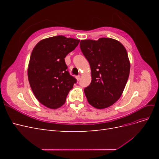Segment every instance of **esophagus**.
Instances as JSON below:
<instances>
[{"mask_svg": "<svg viewBox=\"0 0 159 159\" xmlns=\"http://www.w3.org/2000/svg\"><path fill=\"white\" fill-rule=\"evenodd\" d=\"M76 78H77V80H78V81L80 80V78H81V76L80 75H78V76H76Z\"/></svg>", "mask_w": 159, "mask_h": 159, "instance_id": "esophagus-1", "label": "esophagus"}]
</instances>
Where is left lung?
I'll list each match as a JSON object with an SVG mask.
<instances>
[{
	"label": "left lung",
	"instance_id": "left-lung-1",
	"mask_svg": "<svg viewBox=\"0 0 159 159\" xmlns=\"http://www.w3.org/2000/svg\"><path fill=\"white\" fill-rule=\"evenodd\" d=\"M80 46L91 70V82L84 89L88 102L97 109L110 107L121 96L129 78L127 50L121 43L109 38L83 40Z\"/></svg>",
	"mask_w": 159,
	"mask_h": 159
}]
</instances>
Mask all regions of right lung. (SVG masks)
<instances>
[{
	"label": "right lung",
	"instance_id": "obj_1",
	"mask_svg": "<svg viewBox=\"0 0 159 159\" xmlns=\"http://www.w3.org/2000/svg\"><path fill=\"white\" fill-rule=\"evenodd\" d=\"M79 40L56 36L40 41L34 48L28 78L36 99L46 107L57 109L77 82L68 71L64 58L78 46Z\"/></svg>",
	"mask_w": 159,
	"mask_h": 159
}]
</instances>
